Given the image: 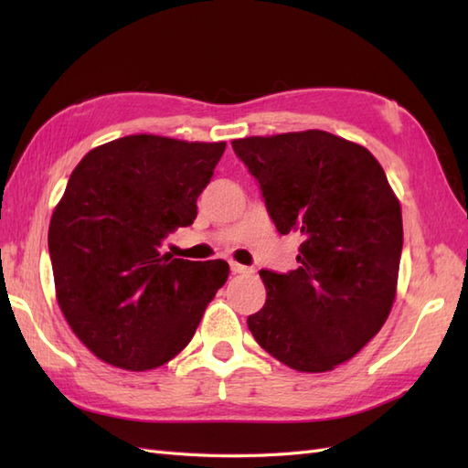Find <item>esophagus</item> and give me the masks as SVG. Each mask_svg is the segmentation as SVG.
<instances>
[{
	"label": "esophagus",
	"mask_w": 468,
	"mask_h": 468,
	"mask_svg": "<svg viewBox=\"0 0 468 468\" xmlns=\"http://www.w3.org/2000/svg\"><path fill=\"white\" fill-rule=\"evenodd\" d=\"M231 271H233L235 275H245V273H251L253 270H251V267H245V265H241V263L231 261Z\"/></svg>",
	"instance_id": "34e87169"
}]
</instances>
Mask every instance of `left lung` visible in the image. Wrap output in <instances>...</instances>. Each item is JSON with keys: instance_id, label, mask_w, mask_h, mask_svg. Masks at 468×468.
Segmentation results:
<instances>
[{"instance_id": "obj_1", "label": "left lung", "mask_w": 468, "mask_h": 468, "mask_svg": "<svg viewBox=\"0 0 468 468\" xmlns=\"http://www.w3.org/2000/svg\"><path fill=\"white\" fill-rule=\"evenodd\" d=\"M260 181L282 235L302 237L300 267L261 270L267 300L247 325L263 350L297 372H330L390 315L402 253V211L380 163L324 131L231 143Z\"/></svg>"}]
</instances>
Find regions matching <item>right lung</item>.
<instances>
[{
	"mask_svg": "<svg viewBox=\"0 0 468 468\" xmlns=\"http://www.w3.org/2000/svg\"><path fill=\"white\" fill-rule=\"evenodd\" d=\"M223 153L225 143L131 134L69 175L48 231L56 300L102 362L144 372L173 360L225 285L227 261L161 253L168 233L193 225Z\"/></svg>",
	"mask_w": 468,
	"mask_h": 468,
	"instance_id": "right-lung-1",
	"label": "right lung"
}]
</instances>
